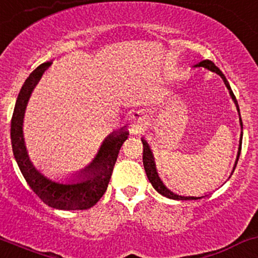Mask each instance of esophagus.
Here are the masks:
<instances>
[{"mask_svg": "<svg viewBox=\"0 0 258 258\" xmlns=\"http://www.w3.org/2000/svg\"><path fill=\"white\" fill-rule=\"evenodd\" d=\"M130 123H131V126L135 127V128L142 127L143 124L146 123L145 113L140 112V111H137V112H134L131 115V117H130Z\"/></svg>", "mask_w": 258, "mask_h": 258, "instance_id": "34e87169", "label": "esophagus"}]
</instances>
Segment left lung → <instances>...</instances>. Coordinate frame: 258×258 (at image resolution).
I'll list each match as a JSON object with an SVG mask.
<instances>
[{
  "instance_id": "obj_1",
  "label": "left lung",
  "mask_w": 258,
  "mask_h": 258,
  "mask_svg": "<svg viewBox=\"0 0 258 258\" xmlns=\"http://www.w3.org/2000/svg\"><path fill=\"white\" fill-rule=\"evenodd\" d=\"M195 67H203V68H205V69L210 70V72H214V73H216V74L220 75L221 79L224 80L225 85H226L227 90H229L230 96L232 97V100H234L235 105H236V108H237V111H238V115H240V108H238L236 97H235V95H234V93H232L231 88H230V85H229V81L226 80V78H225V75L222 74L221 70L219 69V68L216 67V65L214 64L211 60H203V61H200L199 64L195 65ZM240 124H241V130H242V120H241V116H240ZM142 143H143V165H145L146 174H147L148 180L151 181V184H152V185H153V188L156 189V190L158 191L159 194H162V195H163V197H167V198H169V199H174V200H197V199H200V198H203V197H181V195L174 194V193H173V191H170L169 189H168L167 186L164 185L163 181H162L161 178H159L158 173H157V168H156V163H154L153 153H152V151H151L150 146H148L147 141L143 140V138H142ZM241 145H242V132H241L240 146H238L237 158H236V162H235V167H236L237 161H238V157H240ZM235 167H234V169H235Z\"/></svg>"
}]
</instances>
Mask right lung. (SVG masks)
<instances>
[{
    "mask_svg": "<svg viewBox=\"0 0 258 258\" xmlns=\"http://www.w3.org/2000/svg\"><path fill=\"white\" fill-rule=\"evenodd\" d=\"M50 64L51 61H47L37 67L24 81L18 94L11 120L13 156L28 185L40 198V200H43V203L50 208L60 210H85L94 207L106 191L118 152L127 140L128 132L121 128V131L108 135L102 142L94 161L85 169L81 170L72 183H56L44 177L32 164L27 153L23 138V118L29 96L42 78L43 73L50 67Z\"/></svg>",
    "mask_w": 258,
    "mask_h": 258,
    "instance_id": "1",
    "label": "right lung"
}]
</instances>
